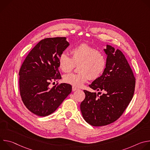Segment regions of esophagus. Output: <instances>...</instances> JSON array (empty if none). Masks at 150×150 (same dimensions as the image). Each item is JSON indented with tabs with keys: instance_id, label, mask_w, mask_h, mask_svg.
<instances>
[{
	"instance_id": "1",
	"label": "esophagus",
	"mask_w": 150,
	"mask_h": 150,
	"mask_svg": "<svg viewBox=\"0 0 150 150\" xmlns=\"http://www.w3.org/2000/svg\"><path fill=\"white\" fill-rule=\"evenodd\" d=\"M78 90L77 88H76V87H72V91H76V90Z\"/></svg>"
}]
</instances>
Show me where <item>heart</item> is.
<instances>
[{
  "label": "heart",
  "instance_id": "1",
  "mask_svg": "<svg viewBox=\"0 0 150 150\" xmlns=\"http://www.w3.org/2000/svg\"><path fill=\"white\" fill-rule=\"evenodd\" d=\"M72 57L67 53H62L58 59L59 69L64 72H69L74 68L75 64H79L78 74H68L63 76L65 82L73 87H79L87 82L89 78L95 79L104 71L106 65L105 54L93 47L82 43L71 50Z\"/></svg>",
  "mask_w": 150,
  "mask_h": 150
}]
</instances>
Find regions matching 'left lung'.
I'll list each match as a JSON object with an SVG mask.
<instances>
[{"label":"left lung","mask_w":150,"mask_h":150,"mask_svg":"<svg viewBox=\"0 0 150 150\" xmlns=\"http://www.w3.org/2000/svg\"><path fill=\"white\" fill-rule=\"evenodd\" d=\"M106 65L103 74L89 85L91 88L104 93L83 90L85 98L80 109L84 120L94 126L110 124L116 120L131 102L135 78L123 53L106 45Z\"/></svg>","instance_id":"1"}]
</instances>
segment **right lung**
Here are the masks:
<instances>
[{"mask_svg":"<svg viewBox=\"0 0 150 150\" xmlns=\"http://www.w3.org/2000/svg\"><path fill=\"white\" fill-rule=\"evenodd\" d=\"M69 46L66 37L42 40L30 51L20 68L21 98L26 108L37 116L53 113L72 91L71 85L66 83L49 87L51 82L62 78L58 59Z\"/></svg>","mask_w":150,"mask_h":150,"instance_id":"right-lung-1","label":"right lung"}]
</instances>
